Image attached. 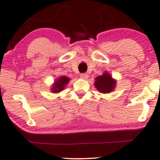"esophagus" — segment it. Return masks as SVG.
I'll list each match as a JSON object with an SVG mask.
<instances>
[{"label": "esophagus", "mask_w": 160, "mask_h": 160, "mask_svg": "<svg viewBox=\"0 0 160 160\" xmlns=\"http://www.w3.org/2000/svg\"><path fill=\"white\" fill-rule=\"evenodd\" d=\"M88 77H89V75L86 74V73H82V74H80V78L82 79H87Z\"/></svg>", "instance_id": "obj_1"}]
</instances>
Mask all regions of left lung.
<instances>
[{"instance_id": "1", "label": "left lung", "mask_w": 160, "mask_h": 160, "mask_svg": "<svg viewBox=\"0 0 160 160\" xmlns=\"http://www.w3.org/2000/svg\"><path fill=\"white\" fill-rule=\"evenodd\" d=\"M116 85V81L112 79L111 75L108 73H104L101 76L95 78V86L100 92L108 93L113 90Z\"/></svg>"}]
</instances>
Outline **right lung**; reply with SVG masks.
Wrapping results in <instances>:
<instances>
[{
  "instance_id": "right-lung-1",
  "label": "right lung",
  "mask_w": 160,
  "mask_h": 160,
  "mask_svg": "<svg viewBox=\"0 0 160 160\" xmlns=\"http://www.w3.org/2000/svg\"><path fill=\"white\" fill-rule=\"evenodd\" d=\"M70 79L67 77H62L58 79V80L55 82L54 86L52 88V91L53 92H61L64 89V87H65V86L68 83Z\"/></svg>"
}]
</instances>
